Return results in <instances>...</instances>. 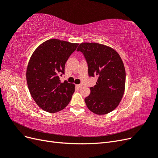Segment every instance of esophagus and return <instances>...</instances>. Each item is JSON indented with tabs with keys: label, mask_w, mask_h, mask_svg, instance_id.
<instances>
[{
	"label": "esophagus",
	"mask_w": 158,
	"mask_h": 158,
	"mask_svg": "<svg viewBox=\"0 0 158 158\" xmlns=\"http://www.w3.org/2000/svg\"><path fill=\"white\" fill-rule=\"evenodd\" d=\"M76 86L78 88H81L82 87V84H78V85H76Z\"/></svg>",
	"instance_id": "obj_1"
}]
</instances>
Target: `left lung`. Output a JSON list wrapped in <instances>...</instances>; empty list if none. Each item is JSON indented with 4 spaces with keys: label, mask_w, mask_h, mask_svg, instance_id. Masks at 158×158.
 I'll use <instances>...</instances> for the list:
<instances>
[{
    "label": "left lung",
    "mask_w": 158,
    "mask_h": 158,
    "mask_svg": "<svg viewBox=\"0 0 158 158\" xmlns=\"http://www.w3.org/2000/svg\"><path fill=\"white\" fill-rule=\"evenodd\" d=\"M77 51L86 60L89 76L98 77L84 99L88 108L97 114L111 112L121 101L125 88L126 73L121 56L111 47L98 43H82Z\"/></svg>",
    "instance_id": "1"
}]
</instances>
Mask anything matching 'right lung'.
<instances>
[{
  "label": "right lung",
  "instance_id": "right-lung-1",
  "mask_svg": "<svg viewBox=\"0 0 158 158\" xmlns=\"http://www.w3.org/2000/svg\"><path fill=\"white\" fill-rule=\"evenodd\" d=\"M78 45L51 39L33 52L26 70L27 86L37 106L47 112H58L70 101L75 85L66 80L60 82L59 74H64L66 62Z\"/></svg>",
  "mask_w": 158,
  "mask_h": 158
}]
</instances>
